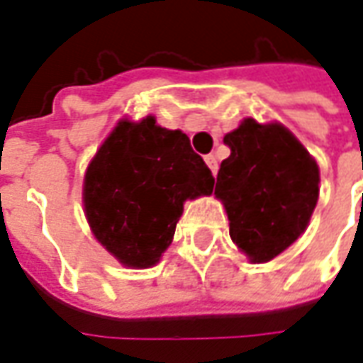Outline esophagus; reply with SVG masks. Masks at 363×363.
<instances>
[{"label":"esophagus","instance_id":"obj_1","mask_svg":"<svg viewBox=\"0 0 363 363\" xmlns=\"http://www.w3.org/2000/svg\"><path fill=\"white\" fill-rule=\"evenodd\" d=\"M206 164L209 166V169H211V174H217V157L213 156V154H209V156H206Z\"/></svg>","mask_w":363,"mask_h":363}]
</instances>
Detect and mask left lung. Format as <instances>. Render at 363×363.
<instances>
[{"mask_svg":"<svg viewBox=\"0 0 363 363\" xmlns=\"http://www.w3.org/2000/svg\"><path fill=\"white\" fill-rule=\"evenodd\" d=\"M223 142L231 154L221 162L215 197L223 201L229 235L251 262L271 261L308 227L318 164L279 122L245 118Z\"/></svg>","mask_w":363,"mask_h":363,"instance_id":"obj_1","label":"left lung"}]
</instances>
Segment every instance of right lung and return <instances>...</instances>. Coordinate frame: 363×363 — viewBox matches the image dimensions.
Wrapping results in <instances>:
<instances>
[{"label":"right lung","instance_id":"obj_1","mask_svg":"<svg viewBox=\"0 0 363 363\" xmlns=\"http://www.w3.org/2000/svg\"><path fill=\"white\" fill-rule=\"evenodd\" d=\"M215 179L182 130L154 116L120 120L84 174L82 203L96 241L130 269L154 267L186 199L211 196Z\"/></svg>","mask_w":363,"mask_h":363}]
</instances>
